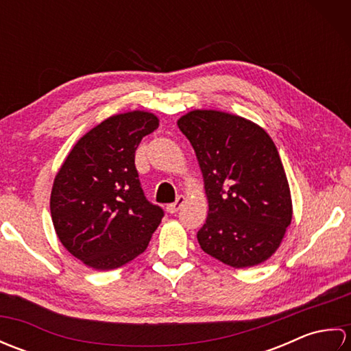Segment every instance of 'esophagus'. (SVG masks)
<instances>
[{
	"label": "esophagus",
	"instance_id": "esophagus-1",
	"mask_svg": "<svg viewBox=\"0 0 351 351\" xmlns=\"http://www.w3.org/2000/svg\"><path fill=\"white\" fill-rule=\"evenodd\" d=\"M184 202H185V197L182 196V195H180L176 197V200L173 204H169L167 206H166V210H167V213H170V214H175L178 210H181V206L184 205Z\"/></svg>",
	"mask_w": 351,
	"mask_h": 351
}]
</instances>
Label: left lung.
Segmentation results:
<instances>
[{
    "label": "left lung",
    "instance_id": "left-lung-1",
    "mask_svg": "<svg viewBox=\"0 0 351 351\" xmlns=\"http://www.w3.org/2000/svg\"><path fill=\"white\" fill-rule=\"evenodd\" d=\"M178 126L195 149L210 204L197 232L200 247L235 268L264 263L293 219L273 140L253 122L214 110L190 111Z\"/></svg>",
    "mask_w": 351,
    "mask_h": 351
}]
</instances>
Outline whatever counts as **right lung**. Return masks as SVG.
Masks as SVG:
<instances>
[{
    "label": "right lung",
    "mask_w": 351,
    "mask_h": 351,
    "mask_svg": "<svg viewBox=\"0 0 351 351\" xmlns=\"http://www.w3.org/2000/svg\"><path fill=\"white\" fill-rule=\"evenodd\" d=\"M158 128L145 111L111 116L73 146L51 191L58 240L95 270H113L147 247L164 217L149 202L136 169L141 138Z\"/></svg>",
    "instance_id": "1"
}]
</instances>
